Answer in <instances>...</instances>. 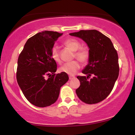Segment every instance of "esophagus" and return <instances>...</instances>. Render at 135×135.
Wrapping results in <instances>:
<instances>
[{
    "mask_svg": "<svg viewBox=\"0 0 135 135\" xmlns=\"http://www.w3.org/2000/svg\"><path fill=\"white\" fill-rule=\"evenodd\" d=\"M69 78L70 80H73V79H75V76H74V75H69Z\"/></svg>",
    "mask_w": 135,
    "mask_h": 135,
    "instance_id": "34e87169",
    "label": "esophagus"
}]
</instances>
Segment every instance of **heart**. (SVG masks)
Returning a JSON list of instances; mask_svg holds the SVG:
<instances>
[{
  "label": "heart",
  "instance_id": "obj_1",
  "mask_svg": "<svg viewBox=\"0 0 135 135\" xmlns=\"http://www.w3.org/2000/svg\"><path fill=\"white\" fill-rule=\"evenodd\" d=\"M64 45L68 47L71 50L75 51V56L82 62H85L89 58V52L88 50L85 48H80L81 47L80 44L77 40L74 38H68L64 42ZM51 57L55 62L60 63L61 59L59 54V51L57 47H53L51 51ZM79 68L80 64L77 61H73L71 62H67L61 66L59 69L61 73H64L69 75H74L76 73Z\"/></svg>",
  "mask_w": 135,
  "mask_h": 135
}]
</instances>
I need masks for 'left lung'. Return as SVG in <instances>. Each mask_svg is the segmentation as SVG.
I'll return each mask as SVG.
<instances>
[{
	"mask_svg": "<svg viewBox=\"0 0 135 135\" xmlns=\"http://www.w3.org/2000/svg\"><path fill=\"white\" fill-rule=\"evenodd\" d=\"M81 38L89 49L88 64L77 76L80 85L75 92L86 104H96L104 99L111 92L119 76V58L111 40L97 30H81L70 33ZM90 76L92 77L88 79Z\"/></svg>",
	"mask_w": 135,
	"mask_h": 135,
	"instance_id": "1",
	"label": "left lung"
}]
</instances>
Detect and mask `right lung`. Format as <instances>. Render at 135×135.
Masks as SVG:
<instances>
[{"instance_id": "add662e5", "label": "right lung", "mask_w": 135, "mask_h": 135, "mask_svg": "<svg viewBox=\"0 0 135 135\" xmlns=\"http://www.w3.org/2000/svg\"><path fill=\"white\" fill-rule=\"evenodd\" d=\"M62 35L49 31L37 33L27 40L18 57V85L27 100L36 106L44 108L55 103L61 87L69 80L67 74H55L57 64L51 57L55 42Z\"/></svg>"}]
</instances>
